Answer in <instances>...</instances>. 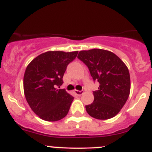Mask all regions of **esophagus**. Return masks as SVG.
<instances>
[{
	"instance_id": "34e87169",
	"label": "esophagus",
	"mask_w": 152,
	"mask_h": 152,
	"mask_svg": "<svg viewBox=\"0 0 152 152\" xmlns=\"http://www.w3.org/2000/svg\"><path fill=\"white\" fill-rule=\"evenodd\" d=\"M83 93H84L83 90H75V93H76L78 96H82V95L83 94Z\"/></svg>"
}]
</instances>
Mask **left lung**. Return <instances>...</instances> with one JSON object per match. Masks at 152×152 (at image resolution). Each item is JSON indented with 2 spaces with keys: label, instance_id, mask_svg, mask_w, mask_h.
<instances>
[{
  "label": "left lung",
  "instance_id": "8db88e82",
  "mask_svg": "<svg viewBox=\"0 0 152 152\" xmlns=\"http://www.w3.org/2000/svg\"><path fill=\"white\" fill-rule=\"evenodd\" d=\"M78 59L87 65L93 81L99 83L93 91L94 101L86 105L91 117L107 120L115 116L126 102L130 93V76L126 65L113 52L103 49L81 50Z\"/></svg>",
  "mask_w": 152,
  "mask_h": 152
}]
</instances>
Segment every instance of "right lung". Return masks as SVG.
Returning a JSON list of instances; mask_svg holds the SVG:
<instances>
[{"label": "right lung", "instance_id": "add662e5", "mask_svg": "<svg viewBox=\"0 0 152 152\" xmlns=\"http://www.w3.org/2000/svg\"><path fill=\"white\" fill-rule=\"evenodd\" d=\"M78 51H47L34 59L26 69L23 88L27 102L42 120L56 121L67 115L74 98L65 89L64 73Z\"/></svg>", "mask_w": 152, "mask_h": 152}]
</instances>
